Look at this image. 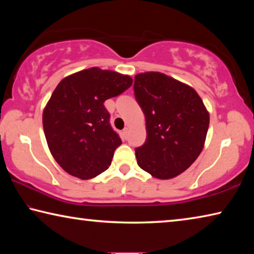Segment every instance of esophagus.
<instances>
[{
    "mask_svg": "<svg viewBox=\"0 0 254 254\" xmlns=\"http://www.w3.org/2000/svg\"><path fill=\"white\" fill-rule=\"evenodd\" d=\"M127 134H128V127H124V130H123V135L124 136H127Z\"/></svg>",
    "mask_w": 254,
    "mask_h": 254,
    "instance_id": "1",
    "label": "esophagus"
}]
</instances>
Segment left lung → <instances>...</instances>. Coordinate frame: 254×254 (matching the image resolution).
<instances>
[{
	"label": "left lung",
	"mask_w": 254,
	"mask_h": 254,
	"mask_svg": "<svg viewBox=\"0 0 254 254\" xmlns=\"http://www.w3.org/2000/svg\"><path fill=\"white\" fill-rule=\"evenodd\" d=\"M134 95L147 127V140L135 149L137 165L154 178L177 177L204 148L207 109L194 88L159 71L135 75Z\"/></svg>",
	"instance_id": "1"
}]
</instances>
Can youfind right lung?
Returning <instances> with one entry per match:
<instances>
[{"label": "right lung", "instance_id": "1", "mask_svg": "<svg viewBox=\"0 0 254 254\" xmlns=\"http://www.w3.org/2000/svg\"><path fill=\"white\" fill-rule=\"evenodd\" d=\"M132 83L128 75L92 67L57 85L45 106L42 124L50 152L66 173L92 179L111 166L122 141L111 127L104 102Z\"/></svg>", "mask_w": 254, "mask_h": 254}]
</instances>
